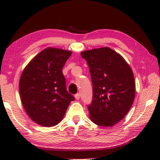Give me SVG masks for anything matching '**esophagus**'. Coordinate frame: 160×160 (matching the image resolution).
<instances>
[{"label":"esophagus","instance_id":"obj_1","mask_svg":"<svg viewBox=\"0 0 160 160\" xmlns=\"http://www.w3.org/2000/svg\"><path fill=\"white\" fill-rule=\"evenodd\" d=\"M80 94H79V93H77L76 94H75V99H77V100H78V99H80Z\"/></svg>","mask_w":160,"mask_h":160}]
</instances>
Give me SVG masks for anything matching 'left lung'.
I'll use <instances>...</instances> for the list:
<instances>
[{"mask_svg":"<svg viewBox=\"0 0 160 160\" xmlns=\"http://www.w3.org/2000/svg\"><path fill=\"white\" fill-rule=\"evenodd\" d=\"M92 82L90 118L100 126L110 127L123 119L135 98L133 73L120 54L103 47L82 51Z\"/></svg>","mask_w":160,"mask_h":160,"instance_id":"1","label":"left lung"}]
</instances>
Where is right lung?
Here are the masks:
<instances>
[{
  "label": "right lung",
  "mask_w": 160,
  "mask_h": 160,
  "mask_svg": "<svg viewBox=\"0 0 160 160\" xmlns=\"http://www.w3.org/2000/svg\"><path fill=\"white\" fill-rule=\"evenodd\" d=\"M70 51L47 48L29 62L21 75L19 90L27 113L39 125H57L75 97L68 92L62 72Z\"/></svg>",
  "instance_id": "add662e5"
}]
</instances>
